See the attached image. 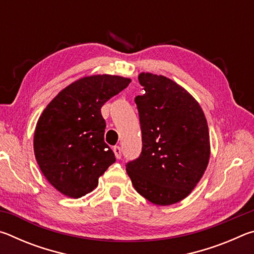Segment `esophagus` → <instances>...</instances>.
I'll list each match as a JSON object with an SVG mask.
<instances>
[{"mask_svg": "<svg viewBox=\"0 0 254 254\" xmlns=\"http://www.w3.org/2000/svg\"><path fill=\"white\" fill-rule=\"evenodd\" d=\"M113 151H114L115 157H117L118 159H121V156H122V150H121V148L119 147V145H115V147H113Z\"/></svg>", "mask_w": 254, "mask_h": 254, "instance_id": "34e87169", "label": "esophagus"}]
</instances>
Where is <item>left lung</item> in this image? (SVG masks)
Instances as JSON below:
<instances>
[{"label":"left lung","instance_id":"obj_1","mask_svg":"<svg viewBox=\"0 0 254 254\" xmlns=\"http://www.w3.org/2000/svg\"><path fill=\"white\" fill-rule=\"evenodd\" d=\"M139 81L144 94L134 101L142 151L127 163V173L135 190L151 203H178L190 194L207 168V121L195 98L174 80L141 72Z\"/></svg>","mask_w":254,"mask_h":254}]
</instances>
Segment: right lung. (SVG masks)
<instances>
[{"label": "right lung", "mask_w": 254, "mask_h": 254, "mask_svg": "<svg viewBox=\"0 0 254 254\" xmlns=\"http://www.w3.org/2000/svg\"><path fill=\"white\" fill-rule=\"evenodd\" d=\"M121 76L84 77L64 88L38 120L33 149L47 180L62 194L79 198L96 188L115 156L104 142L101 107L127 87Z\"/></svg>", "instance_id": "right-lung-1"}]
</instances>
